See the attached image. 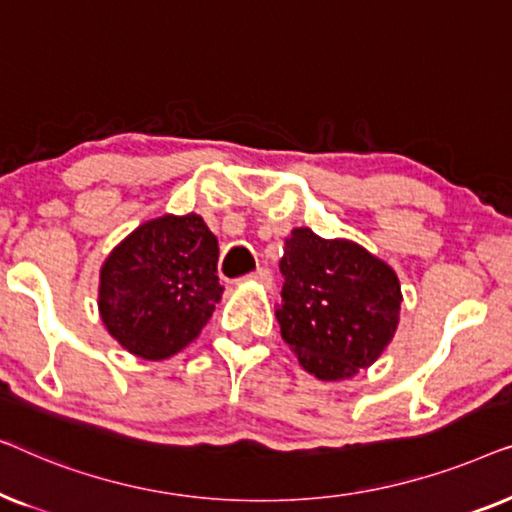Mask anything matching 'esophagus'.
<instances>
[{"label":"esophagus","instance_id":"34e87169","mask_svg":"<svg viewBox=\"0 0 512 512\" xmlns=\"http://www.w3.org/2000/svg\"><path fill=\"white\" fill-rule=\"evenodd\" d=\"M254 282H258L261 286H272V272L268 268H258L254 275H251Z\"/></svg>","mask_w":512,"mask_h":512}]
</instances>
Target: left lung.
<instances>
[{
    "instance_id": "obj_1",
    "label": "left lung",
    "mask_w": 512,
    "mask_h": 512,
    "mask_svg": "<svg viewBox=\"0 0 512 512\" xmlns=\"http://www.w3.org/2000/svg\"><path fill=\"white\" fill-rule=\"evenodd\" d=\"M279 270V331L310 375L324 382L349 380L373 366L394 340L401 282L389 263L361 244L293 228Z\"/></svg>"
}]
</instances>
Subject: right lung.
Returning <instances> with one entry per match:
<instances>
[{"mask_svg":"<svg viewBox=\"0 0 512 512\" xmlns=\"http://www.w3.org/2000/svg\"><path fill=\"white\" fill-rule=\"evenodd\" d=\"M219 242L200 214H163L118 242L100 270L102 324L144 361L179 354L207 326L223 286Z\"/></svg>","mask_w":512,"mask_h":512,"instance_id":"right-lung-1","label":"right lung"}]
</instances>
